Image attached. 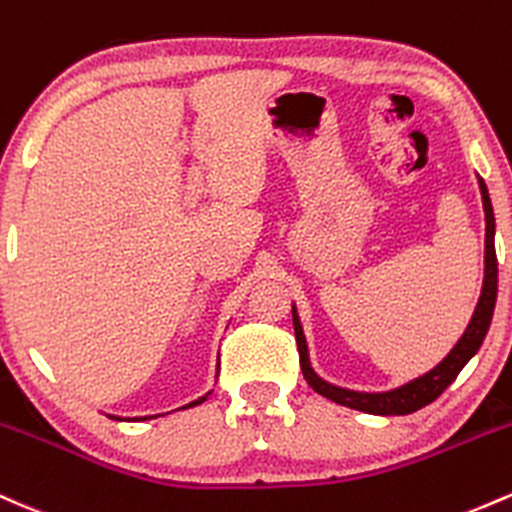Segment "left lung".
<instances>
[{"label": "left lung", "mask_w": 512, "mask_h": 512, "mask_svg": "<svg viewBox=\"0 0 512 512\" xmlns=\"http://www.w3.org/2000/svg\"><path fill=\"white\" fill-rule=\"evenodd\" d=\"M479 189H481V201H484V213H486V252H484V286H481L479 303L474 308V316H471L469 325H466L464 335L457 340V345L449 350V355L442 359L437 367H432L428 374L418 376V379L408 381V384L398 386V389L381 391V393H367V391H350L340 389V386L328 384L325 379L313 372L311 359H308V345L306 335H303L299 313L296 306H291V316H294V333H296V345H299V359H301V372L303 379L308 381L313 391L320 396L330 398V401L340 403V406L355 408V411L372 413V415H408L420 411L423 406L435 401L442 391L457 379V374L462 372L464 364L479 352L481 342H484L488 328H491L493 308H496V296H498V260H496V245H493V235H496V218H493V206L491 196L484 179L479 177Z\"/></svg>", "instance_id": "1"}]
</instances>
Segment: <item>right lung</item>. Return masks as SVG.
I'll list each match as a JSON object with an SVG mask.
<instances>
[{"mask_svg":"<svg viewBox=\"0 0 512 512\" xmlns=\"http://www.w3.org/2000/svg\"><path fill=\"white\" fill-rule=\"evenodd\" d=\"M209 393H211V391H209ZM209 393H206V396H209ZM206 396L196 398V401H192V403H187V406H184V408H192V406H199V403H204V401H206ZM111 418H114V415H111ZM148 418H153V415H145V418H136V420H148ZM116 420H121V418H116Z\"/></svg>","mask_w":512,"mask_h":512,"instance_id":"add662e5","label":"right lung"}]
</instances>
